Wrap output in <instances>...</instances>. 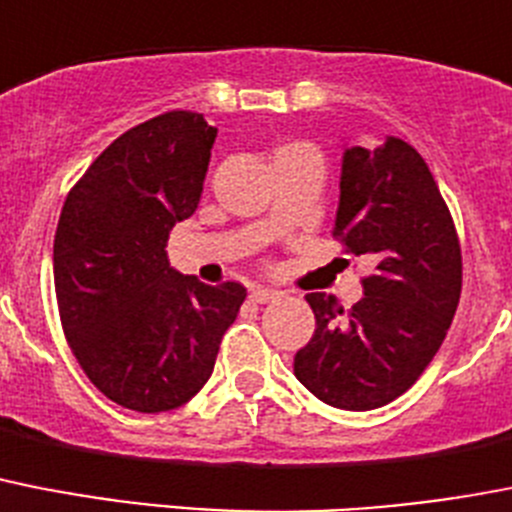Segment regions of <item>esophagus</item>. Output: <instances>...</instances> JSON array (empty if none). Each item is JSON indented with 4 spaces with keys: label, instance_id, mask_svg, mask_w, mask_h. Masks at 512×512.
Returning a JSON list of instances; mask_svg holds the SVG:
<instances>
[{
    "label": "esophagus",
    "instance_id": "esophagus-1",
    "mask_svg": "<svg viewBox=\"0 0 512 512\" xmlns=\"http://www.w3.org/2000/svg\"><path fill=\"white\" fill-rule=\"evenodd\" d=\"M282 298V292L277 290H269V287H253L251 290V300L253 303H274V300Z\"/></svg>",
    "mask_w": 512,
    "mask_h": 512
}]
</instances>
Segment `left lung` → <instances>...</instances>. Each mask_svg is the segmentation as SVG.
<instances>
[{
	"mask_svg": "<svg viewBox=\"0 0 512 512\" xmlns=\"http://www.w3.org/2000/svg\"><path fill=\"white\" fill-rule=\"evenodd\" d=\"M334 235L368 256L362 300L305 295L316 331L295 375L323 404L368 412L412 388L430 365L461 298V246L430 168L412 144L344 147Z\"/></svg>",
	"mask_w": 512,
	"mask_h": 512,
	"instance_id": "left-lung-1",
	"label": "left lung"
}]
</instances>
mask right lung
<instances>
[{
  "label": "right lung",
  "instance_id": "1",
  "mask_svg": "<svg viewBox=\"0 0 512 512\" xmlns=\"http://www.w3.org/2000/svg\"><path fill=\"white\" fill-rule=\"evenodd\" d=\"M217 129L170 111L121 134L69 191L54 238L67 342L100 393L134 412L183 406L214 370L246 287L168 264V235L199 207Z\"/></svg>",
  "mask_w": 512,
  "mask_h": 512
}]
</instances>
